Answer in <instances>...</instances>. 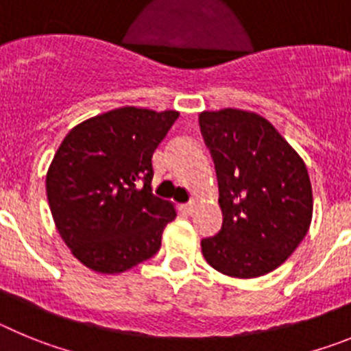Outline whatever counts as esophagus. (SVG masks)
Returning <instances> with one entry per match:
<instances>
[{"mask_svg": "<svg viewBox=\"0 0 351 351\" xmlns=\"http://www.w3.org/2000/svg\"><path fill=\"white\" fill-rule=\"evenodd\" d=\"M197 207H198L197 204L190 202V204H186V206H182L181 209H182V213H184V214H190V216H191V214H193L195 210H197Z\"/></svg>", "mask_w": 351, "mask_h": 351, "instance_id": "1", "label": "esophagus"}]
</instances>
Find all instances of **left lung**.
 <instances>
[{
  "instance_id": "obj_1",
  "label": "left lung",
  "mask_w": 351,
  "mask_h": 351,
  "mask_svg": "<svg viewBox=\"0 0 351 351\" xmlns=\"http://www.w3.org/2000/svg\"><path fill=\"white\" fill-rule=\"evenodd\" d=\"M200 128L214 158L221 230L202 239L210 267L251 280L278 269L306 237L313 190L302 158L271 121L243 108L204 110Z\"/></svg>"
}]
</instances>
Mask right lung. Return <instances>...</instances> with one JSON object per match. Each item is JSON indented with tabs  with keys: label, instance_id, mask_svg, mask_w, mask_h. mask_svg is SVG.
I'll list each match as a JSON object with an SVG mask.
<instances>
[{
	"label": "right lung",
	"instance_id": "right-lung-1",
	"mask_svg": "<svg viewBox=\"0 0 351 351\" xmlns=\"http://www.w3.org/2000/svg\"><path fill=\"white\" fill-rule=\"evenodd\" d=\"M178 117V110L114 108L73 126L56 151L45 179L49 207L71 255L91 271L119 274L160 250L178 213L151 191L153 154Z\"/></svg>",
	"mask_w": 351,
	"mask_h": 351
}]
</instances>
